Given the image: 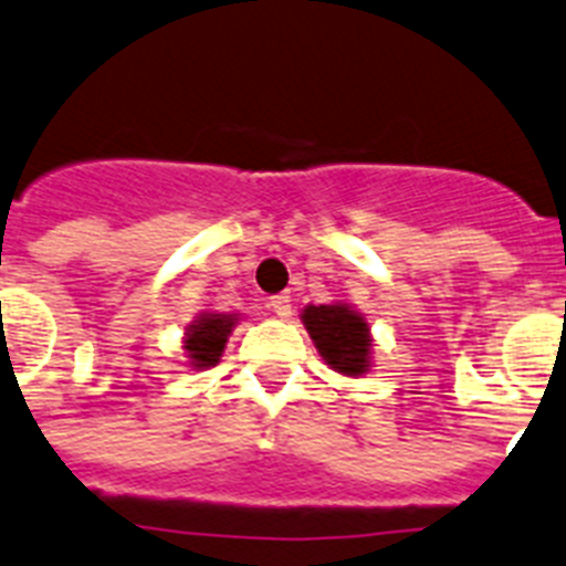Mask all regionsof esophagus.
Masks as SVG:
<instances>
[{
	"instance_id": "34e87169",
	"label": "esophagus",
	"mask_w": 566,
	"mask_h": 566,
	"mask_svg": "<svg viewBox=\"0 0 566 566\" xmlns=\"http://www.w3.org/2000/svg\"><path fill=\"white\" fill-rule=\"evenodd\" d=\"M270 311L276 313L279 318H290V311H293V304H290V296H273L270 298Z\"/></svg>"
}]
</instances>
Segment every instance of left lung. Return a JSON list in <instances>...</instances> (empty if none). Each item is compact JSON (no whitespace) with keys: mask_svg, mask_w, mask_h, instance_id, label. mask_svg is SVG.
Returning <instances> with one entry per match:
<instances>
[{"mask_svg":"<svg viewBox=\"0 0 566 566\" xmlns=\"http://www.w3.org/2000/svg\"><path fill=\"white\" fill-rule=\"evenodd\" d=\"M302 322L333 370L358 376L370 367V327L356 311L344 304H311Z\"/></svg>","mask_w":566,"mask_h":566,"instance_id":"8db88e82","label":"left lung"}]
</instances>
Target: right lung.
Returning a JSON list of instances; mask_svg holds the SVG:
<instances>
[{
    "mask_svg": "<svg viewBox=\"0 0 566 566\" xmlns=\"http://www.w3.org/2000/svg\"><path fill=\"white\" fill-rule=\"evenodd\" d=\"M233 316L210 313V316H201L199 322L190 327L185 350L193 358V367H210L219 361V356H222L224 350V342H228L230 331H233Z\"/></svg>",
    "mask_w": 566,
    "mask_h": 566,
    "instance_id": "right-lung-1",
    "label": "right lung"
}]
</instances>
